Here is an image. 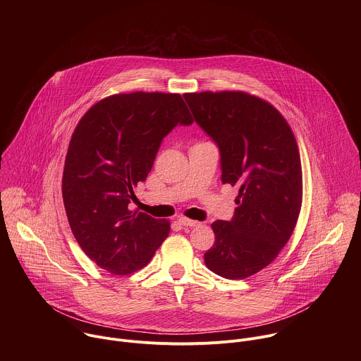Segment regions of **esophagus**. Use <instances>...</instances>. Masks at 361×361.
<instances>
[{
  "instance_id": "1",
  "label": "esophagus",
  "mask_w": 361,
  "mask_h": 361,
  "mask_svg": "<svg viewBox=\"0 0 361 361\" xmlns=\"http://www.w3.org/2000/svg\"><path fill=\"white\" fill-rule=\"evenodd\" d=\"M178 223L184 227H197V226H200L198 221H194V220H190V219H185V217L178 219Z\"/></svg>"
}]
</instances>
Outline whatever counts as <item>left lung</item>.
Instances as JSON below:
<instances>
[{
  "label": "left lung",
  "mask_w": 361,
  "mask_h": 361,
  "mask_svg": "<svg viewBox=\"0 0 361 361\" xmlns=\"http://www.w3.org/2000/svg\"><path fill=\"white\" fill-rule=\"evenodd\" d=\"M195 123L220 149L221 181L238 185L230 221L216 234L204 262L213 273L243 280L267 267L295 227L302 197L294 134L267 101L243 91L184 94Z\"/></svg>",
  "instance_id": "8db88e82"
}]
</instances>
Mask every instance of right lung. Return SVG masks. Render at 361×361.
Masks as SVG:
<instances>
[{"instance_id":"add662e5","label":"right lung","mask_w":361,"mask_h":361,"mask_svg":"<svg viewBox=\"0 0 361 361\" xmlns=\"http://www.w3.org/2000/svg\"><path fill=\"white\" fill-rule=\"evenodd\" d=\"M192 124L180 94L131 92L98 101L75 127L66 157L63 200L71 231L101 269L130 274L149 263L170 223L130 212L163 138Z\"/></svg>"}]
</instances>
